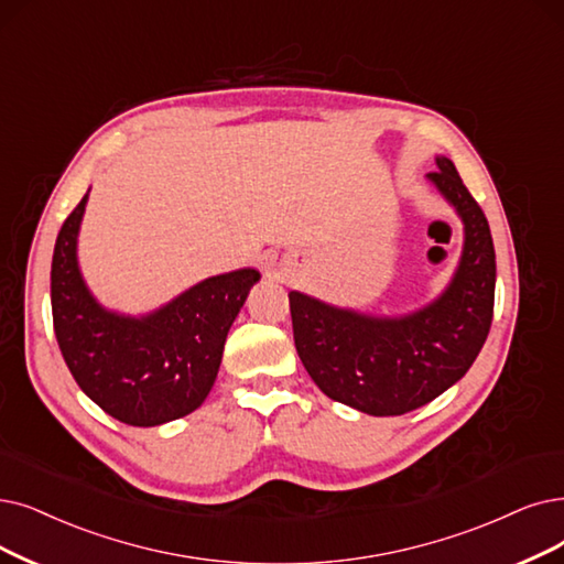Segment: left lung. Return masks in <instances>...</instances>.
I'll use <instances>...</instances> for the list:
<instances>
[{
	"mask_svg": "<svg viewBox=\"0 0 564 564\" xmlns=\"http://www.w3.org/2000/svg\"><path fill=\"white\" fill-rule=\"evenodd\" d=\"M427 173L465 221L458 273L442 299L400 319L337 310L289 294L294 343L307 375L328 398L372 416L423 408L469 370L492 322L495 250L488 219L452 160Z\"/></svg>",
	"mask_w": 564,
	"mask_h": 564,
	"instance_id": "left-lung-1",
	"label": "left lung"
}]
</instances>
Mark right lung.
<instances>
[{"instance_id": "obj_1", "label": "right lung", "mask_w": 564, "mask_h": 564, "mask_svg": "<svg viewBox=\"0 0 564 564\" xmlns=\"http://www.w3.org/2000/svg\"><path fill=\"white\" fill-rule=\"evenodd\" d=\"M87 196L64 219L51 268L53 326L83 393L127 425H162L187 416L210 393L227 333L257 270L204 280L150 317L106 312L89 296L76 261Z\"/></svg>"}]
</instances>
